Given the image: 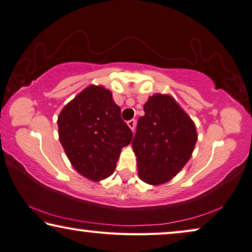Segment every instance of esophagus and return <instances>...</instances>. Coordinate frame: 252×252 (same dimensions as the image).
I'll use <instances>...</instances> for the list:
<instances>
[{"label": "esophagus", "instance_id": "1", "mask_svg": "<svg viewBox=\"0 0 252 252\" xmlns=\"http://www.w3.org/2000/svg\"><path fill=\"white\" fill-rule=\"evenodd\" d=\"M127 126L132 131H134V127H136V121L134 120H130V121H127Z\"/></svg>", "mask_w": 252, "mask_h": 252}]
</instances>
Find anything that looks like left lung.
Here are the masks:
<instances>
[{"instance_id":"1","label":"left lung","mask_w":252,"mask_h":252,"mask_svg":"<svg viewBox=\"0 0 252 252\" xmlns=\"http://www.w3.org/2000/svg\"><path fill=\"white\" fill-rule=\"evenodd\" d=\"M144 112L132 140L138 175L150 185H161L171 180L192 157L196 127L169 94L152 95Z\"/></svg>"}]
</instances>
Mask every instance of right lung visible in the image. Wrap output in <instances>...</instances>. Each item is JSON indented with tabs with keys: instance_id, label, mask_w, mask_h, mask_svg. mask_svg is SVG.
Instances as JSON below:
<instances>
[{
	"instance_id": "obj_1",
	"label": "right lung",
	"mask_w": 252,
	"mask_h": 252,
	"mask_svg": "<svg viewBox=\"0 0 252 252\" xmlns=\"http://www.w3.org/2000/svg\"><path fill=\"white\" fill-rule=\"evenodd\" d=\"M58 133L73 168L92 182L114 172L121 150L132 140L121 108L101 86L86 88L62 109Z\"/></svg>"
}]
</instances>
